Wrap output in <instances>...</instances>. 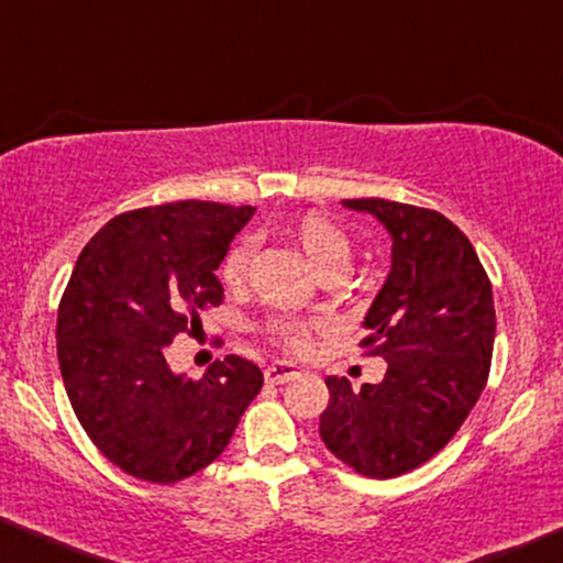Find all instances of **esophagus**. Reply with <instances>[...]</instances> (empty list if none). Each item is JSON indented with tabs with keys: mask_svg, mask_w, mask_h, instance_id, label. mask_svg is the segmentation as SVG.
I'll use <instances>...</instances> for the list:
<instances>
[{
	"mask_svg": "<svg viewBox=\"0 0 563 563\" xmlns=\"http://www.w3.org/2000/svg\"><path fill=\"white\" fill-rule=\"evenodd\" d=\"M300 367L292 365V363H274L266 367V380L268 384H287V380H292L300 376Z\"/></svg>",
	"mask_w": 563,
	"mask_h": 563,
	"instance_id": "34e87169",
	"label": "esophagus"
}]
</instances>
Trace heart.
<instances>
[{"label": "heart", "instance_id": "obj_1", "mask_svg": "<svg viewBox=\"0 0 563 563\" xmlns=\"http://www.w3.org/2000/svg\"><path fill=\"white\" fill-rule=\"evenodd\" d=\"M297 245L302 247V253L308 255V261L318 268V274L323 276H336L346 274L352 263V240L346 238L342 227H336L334 221L316 217V213H308L297 221L292 229ZM250 261V242H240L229 250V255L221 263V279H224L229 287H238V284L245 282V271ZM271 331L279 339L284 346L289 350H308L310 336H313V323L308 321H295V318H276L271 323Z\"/></svg>", "mask_w": 563, "mask_h": 563}]
</instances>
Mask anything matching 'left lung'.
Segmentation results:
<instances>
[{
	"instance_id": "obj_1",
	"label": "left lung",
	"mask_w": 563,
	"mask_h": 563,
	"mask_svg": "<svg viewBox=\"0 0 563 563\" xmlns=\"http://www.w3.org/2000/svg\"><path fill=\"white\" fill-rule=\"evenodd\" d=\"M342 203L376 217L391 238V271L360 342L388 367L363 388L325 378L321 439L355 473L388 481L439 454L481 399L496 339L494 292L473 242L439 211L384 198Z\"/></svg>"
}]
</instances>
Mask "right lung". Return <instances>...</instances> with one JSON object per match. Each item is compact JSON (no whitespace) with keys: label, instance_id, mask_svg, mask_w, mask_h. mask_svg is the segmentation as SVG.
<instances>
[{"label":"right lung","instance_id":"1","mask_svg":"<svg viewBox=\"0 0 563 563\" xmlns=\"http://www.w3.org/2000/svg\"><path fill=\"white\" fill-rule=\"evenodd\" d=\"M253 206L179 200L120 213L82 247L57 313L69 405L109 462L148 483H179L227 449L263 373L217 360L177 376L164 346L224 300L217 268Z\"/></svg>","mask_w":563,"mask_h":563}]
</instances>
